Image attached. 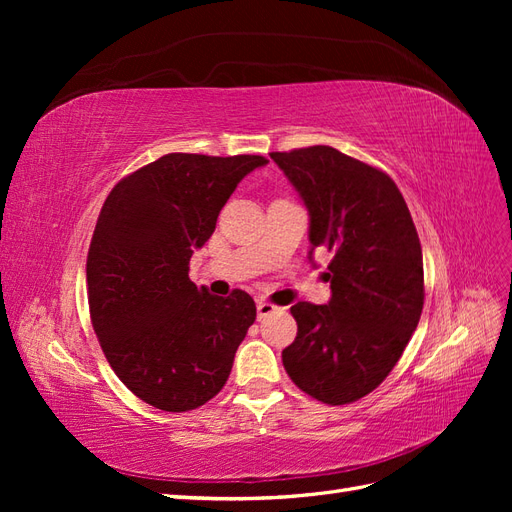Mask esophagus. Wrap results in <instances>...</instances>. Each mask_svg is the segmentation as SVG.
I'll list each match as a JSON object with an SVG mask.
<instances>
[{
	"instance_id": "1",
	"label": "esophagus",
	"mask_w": 512,
	"mask_h": 512,
	"mask_svg": "<svg viewBox=\"0 0 512 512\" xmlns=\"http://www.w3.org/2000/svg\"><path fill=\"white\" fill-rule=\"evenodd\" d=\"M275 305L273 303H267V301H258L256 303V312H258V318L262 320V318H267V316H271V314H275Z\"/></svg>"
}]
</instances>
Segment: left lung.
<instances>
[{"instance_id": "1", "label": "left lung", "mask_w": 512, "mask_h": 512, "mask_svg": "<svg viewBox=\"0 0 512 512\" xmlns=\"http://www.w3.org/2000/svg\"><path fill=\"white\" fill-rule=\"evenodd\" d=\"M271 158L309 211L312 252L333 254L331 301L290 307L299 331L282 352L286 374L322 404H352L391 374L421 320V241L404 196L382 170L327 145Z\"/></svg>"}]
</instances>
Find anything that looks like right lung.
Returning a JSON list of instances; mask_svg holds the SVG:
<instances>
[{"mask_svg":"<svg viewBox=\"0 0 512 512\" xmlns=\"http://www.w3.org/2000/svg\"><path fill=\"white\" fill-rule=\"evenodd\" d=\"M262 156L168 153L106 196L87 254L89 314L117 378L164 412L207 404L256 320L250 294L215 297L190 280L237 183Z\"/></svg>","mask_w":512,"mask_h":512,"instance_id":"obj_1","label":"right lung"}]
</instances>
